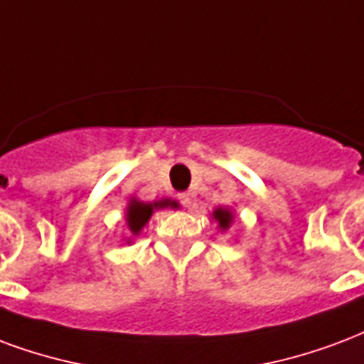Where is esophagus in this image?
Returning a JSON list of instances; mask_svg holds the SVG:
<instances>
[{
    "mask_svg": "<svg viewBox=\"0 0 364 364\" xmlns=\"http://www.w3.org/2000/svg\"><path fill=\"white\" fill-rule=\"evenodd\" d=\"M179 200H181L183 206H191V196L187 195V193H183V195H179Z\"/></svg>",
    "mask_w": 364,
    "mask_h": 364,
    "instance_id": "obj_1",
    "label": "esophagus"
}]
</instances>
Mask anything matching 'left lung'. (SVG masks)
Wrapping results in <instances>:
<instances>
[{"label": "left lung", "mask_w": 364, "mask_h": 364, "mask_svg": "<svg viewBox=\"0 0 364 364\" xmlns=\"http://www.w3.org/2000/svg\"><path fill=\"white\" fill-rule=\"evenodd\" d=\"M212 218L216 220L222 231L230 230L231 222H233V214L230 212V208H216L214 212H212Z\"/></svg>", "instance_id": "obj_1"}]
</instances>
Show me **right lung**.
Wrapping results in <instances>:
<instances>
[{
  "label": "right lung",
  "mask_w": 364,
  "mask_h": 364,
  "mask_svg": "<svg viewBox=\"0 0 364 364\" xmlns=\"http://www.w3.org/2000/svg\"><path fill=\"white\" fill-rule=\"evenodd\" d=\"M179 204L175 200H169V198H164V200H158V203H142V200H136V198H131L127 204V214H125V220H127V228L133 235H139L142 231V228L146 225V222L152 218L154 210L158 208H177Z\"/></svg>",
  "instance_id": "1"
}]
</instances>
